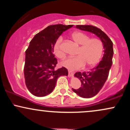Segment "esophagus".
Segmentation results:
<instances>
[{"instance_id":"obj_1","label":"esophagus","mask_w":130,"mask_h":130,"mask_svg":"<svg viewBox=\"0 0 130 130\" xmlns=\"http://www.w3.org/2000/svg\"><path fill=\"white\" fill-rule=\"evenodd\" d=\"M74 73V71H70V70L68 71V76H73V75Z\"/></svg>"}]
</instances>
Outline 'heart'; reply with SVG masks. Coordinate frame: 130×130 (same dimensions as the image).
<instances>
[{
	"label": "heart",
	"mask_w": 130,
	"mask_h": 130,
	"mask_svg": "<svg viewBox=\"0 0 130 130\" xmlns=\"http://www.w3.org/2000/svg\"><path fill=\"white\" fill-rule=\"evenodd\" d=\"M71 38L76 44L80 45L76 53L77 56L68 58L61 63L62 66L70 70H77L85 65L93 67L99 62L103 52V43L100 39L92 38L86 33L75 32L71 34ZM63 38L60 37L54 43V53L59 59L65 58V54L61 49Z\"/></svg>",
	"instance_id": "obj_1"
}]
</instances>
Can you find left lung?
<instances>
[{
    "label": "left lung",
    "mask_w": 130,
    "mask_h": 130,
    "mask_svg": "<svg viewBox=\"0 0 130 130\" xmlns=\"http://www.w3.org/2000/svg\"><path fill=\"white\" fill-rule=\"evenodd\" d=\"M76 28L95 34L103 41L104 55L99 64L90 71L76 72L74 74L81 82V86L77 89H73V92L83 98H92L95 96L103 87L109 76L112 64L114 54L113 43L108 35L100 29L89 25H77Z\"/></svg>",
    "instance_id": "obj_1"
}]
</instances>
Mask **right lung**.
I'll return each instance as SVG.
<instances>
[{"mask_svg": "<svg viewBox=\"0 0 130 130\" xmlns=\"http://www.w3.org/2000/svg\"><path fill=\"white\" fill-rule=\"evenodd\" d=\"M73 25H51L38 33L26 51L24 67L25 83L28 90L36 96H44L53 92L57 79L68 75L65 67L56 70L57 59L53 54L54 43L64 31Z\"/></svg>", "mask_w": 130, "mask_h": 130, "instance_id": "right-lung-1", "label": "right lung"}]
</instances>
